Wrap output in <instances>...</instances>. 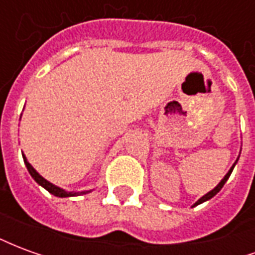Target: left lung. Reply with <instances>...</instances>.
Returning a JSON list of instances; mask_svg holds the SVG:
<instances>
[{"label": "left lung", "mask_w": 255, "mask_h": 255, "mask_svg": "<svg viewBox=\"0 0 255 255\" xmlns=\"http://www.w3.org/2000/svg\"><path fill=\"white\" fill-rule=\"evenodd\" d=\"M234 166H235V164L232 165V168H231L230 171H228V173L225 175L224 179H223V180H221V182H220L219 184H217V186H216V187H214L213 190H212V191H209L208 194H206V195H203V197L201 198V199H198L197 202L194 203V206H197V205H199V203H202V202H205V201H208V199H210V198H213L214 195H216V194H217V192H219L220 190L223 188V186H224V184H225V182L228 180V177H230L231 173H232V169H234ZM194 206H192V208H194Z\"/></svg>", "instance_id": "left-lung-1"}]
</instances>
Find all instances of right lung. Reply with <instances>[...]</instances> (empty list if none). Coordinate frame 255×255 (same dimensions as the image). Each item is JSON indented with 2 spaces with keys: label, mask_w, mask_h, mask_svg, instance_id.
Segmentation results:
<instances>
[{
  "label": "right lung",
  "mask_w": 255,
  "mask_h": 255,
  "mask_svg": "<svg viewBox=\"0 0 255 255\" xmlns=\"http://www.w3.org/2000/svg\"><path fill=\"white\" fill-rule=\"evenodd\" d=\"M24 158V164L25 166H27V169H28V172H30V175L32 176V179L35 180L38 184H41L42 187L46 188L47 191L50 192V194H53V195H56V197H61V198H65V197H75V195H80V194H86L87 191H83V192H67L64 191L63 188L57 187V186H54V184H52L50 182H47L46 179H43V177L38 173V172L31 166V164L28 162V161L25 160V157H23Z\"/></svg>",
  "instance_id": "obj_1"
}]
</instances>
